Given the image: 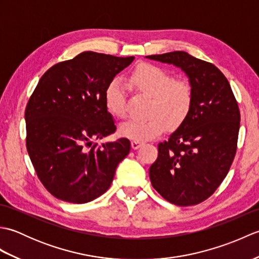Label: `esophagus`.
I'll use <instances>...</instances> for the list:
<instances>
[{"label": "esophagus", "mask_w": 259, "mask_h": 259, "mask_svg": "<svg viewBox=\"0 0 259 259\" xmlns=\"http://www.w3.org/2000/svg\"><path fill=\"white\" fill-rule=\"evenodd\" d=\"M141 145H142V142H140V141H136V140L131 141V147H133L134 149H138V148H139Z\"/></svg>", "instance_id": "esophagus-1"}]
</instances>
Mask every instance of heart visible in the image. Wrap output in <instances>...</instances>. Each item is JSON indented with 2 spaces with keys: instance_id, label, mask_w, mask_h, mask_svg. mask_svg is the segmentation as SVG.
Here are the masks:
<instances>
[{
  "instance_id": "b5f03b06",
  "label": "heart",
  "mask_w": 259,
  "mask_h": 259,
  "mask_svg": "<svg viewBox=\"0 0 259 259\" xmlns=\"http://www.w3.org/2000/svg\"><path fill=\"white\" fill-rule=\"evenodd\" d=\"M130 83L150 96L145 119L125 121L119 133L125 138L145 141L156 138L169 126H177L187 118L194 101L192 88L187 80H172L167 71L150 63H141L131 72ZM104 103L113 117H125V96L118 80H112L104 90Z\"/></svg>"
}]
</instances>
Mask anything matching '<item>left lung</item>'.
<instances>
[{
	"label": "left lung",
	"mask_w": 259,
	"mask_h": 259,
	"mask_svg": "<svg viewBox=\"0 0 259 259\" xmlns=\"http://www.w3.org/2000/svg\"><path fill=\"white\" fill-rule=\"evenodd\" d=\"M147 58L179 67L194 93L189 114L158 145V158L149 169L152 187L174 205H197L216 191L234 161L238 103L226 76L212 63L184 51Z\"/></svg>",
	"instance_id": "obj_1"
}]
</instances>
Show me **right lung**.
I'll use <instances>...</instances> for the list:
<instances>
[{
	"label": "right lung",
	"mask_w": 259,
	"mask_h": 259,
	"mask_svg": "<svg viewBox=\"0 0 259 259\" xmlns=\"http://www.w3.org/2000/svg\"><path fill=\"white\" fill-rule=\"evenodd\" d=\"M134 57L82 52L41 76L25 109L26 149L43 186L60 200L85 203L104 194L115 168L130 151L115 133L104 90Z\"/></svg>",
	"instance_id": "obj_1"
}]
</instances>
